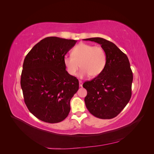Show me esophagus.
<instances>
[{"mask_svg": "<svg viewBox=\"0 0 154 154\" xmlns=\"http://www.w3.org/2000/svg\"><path fill=\"white\" fill-rule=\"evenodd\" d=\"M82 85H83V83L81 80L79 81V85H80V87H82Z\"/></svg>", "mask_w": 154, "mask_h": 154, "instance_id": "34e87169", "label": "esophagus"}]
</instances>
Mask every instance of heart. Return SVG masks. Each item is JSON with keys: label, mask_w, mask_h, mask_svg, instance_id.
I'll use <instances>...</instances> for the list:
<instances>
[{"label": "heart", "mask_w": 154, "mask_h": 154, "mask_svg": "<svg viewBox=\"0 0 154 154\" xmlns=\"http://www.w3.org/2000/svg\"><path fill=\"white\" fill-rule=\"evenodd\" d=\"M64 66L70 75L74 76L79 68H82L78 76L85 78L96 77L103 71L106 63V55L100 46L80 43L71 51V56H66L63 60Z\"/></svg>", "instance_id": "heart-1"}]
</instances>
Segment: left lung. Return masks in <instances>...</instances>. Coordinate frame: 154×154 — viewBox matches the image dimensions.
<instances>
[{"mask_svg":"<svg viewBox=\"0 0 154 154\" xmlns=\"http://www.w3.org/2000/svg\"><path fill=\"white\" fill-rule=\"evenodd\" d=\"M101 45L106 55V66L98 76L83 84L87 91V109L95 117H116L132 96L133 74L127 56L111 42L96 37L84 39Z\"/></svg>","mask_w":154,"mask_h":154,"instance_id":"8db88e82","label":"left lung"}]
</instances>
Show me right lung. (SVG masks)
I'll return each instance as SVG.
<instances>
[{"instance_id":"add662e5","label":"right lung","mask_w":154,"mask_h":154,"mask_svg":"<svg viewBox=\"0 0 154 154\" xmlns=\"http://www.w3.org/2000/svg\"><path fill=\"white\" fill-rule=\"evenodd\" d=\"M76 40L50 36L37 43L23 63L20 85L30 112L42 122L56 123L66 119L70 101L79 82L66 70L65 55Z\"/></svg>"}]
</instances>
